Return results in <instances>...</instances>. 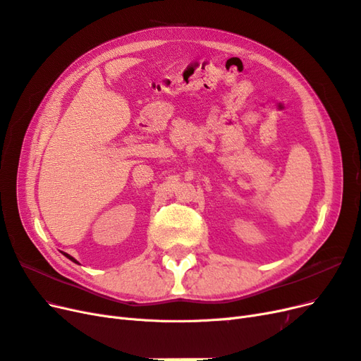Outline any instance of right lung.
I'll return each mask as SVG.
<instances>
[{
	"label": "right lung",
	"mask_w": 361,
	"mask_h": 361,
	"mask_svg": "<svg viewBox=\"0 0 361 361\" xmlns=\"http://www.w3.org/2000/svg\"><path fill=\"white\" fill-rule=\"evenodd\" d=\"M64 257H67L68 259H71V261H73V262H76V259L73 258V257H71V255H67V253H64Z\"/></svg>",
	"instance_id": "right-lung-1"
}]
</instances>
